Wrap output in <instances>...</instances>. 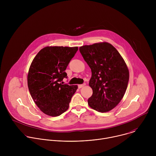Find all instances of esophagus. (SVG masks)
<instances>
[{"mask_svg": "<svg viewBox=\"0 0 156 156\" xmlns=\"http://www.w3.org/2000/svg\"><path fill=\"white\" fill-rule=\"evenodd\" d=\"M86 85V84L85 83H84V84H78V88L79 89H80V88H81V87H84V86Z\"/></svg>", "mask_w": 156, "mask_h": 156, "instance_id": "obj_1", "label": "esophagus"}]
</instances>
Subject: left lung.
<instances>
[{
  "label": "left lung",
  "instance_id": "obj_1",
  "mask_svg": "<svg viewBox=\"0 0 156 156\" xmlns=\"http://www.w3.org/2000/svg\"><path fill=\"white\" fill-rule=\"evenodd\" d=\"M79 49L92 72L89 85L93 95L87 100L89 106L99 112H108L119 104L126 90L129 80L126 64L118 51L106 42Z\"/></svg>",
  "mask_w": 156,
  "mask_h": 156
}]
</instances>
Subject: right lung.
Here are the masks:
<instances>
[{"label": "right lung", "mask_w": 156, "mask_h": 156, "mask_svg": "<svg viewBox=\"0 0 156 156\" xmlns=\"http://www.w3.org/2000/svg\"><path fill=\"white\" fill-rule=\"evenodd\" d=\"M78 47L48 46L34 58L28 74L30 94L45 114L57 117L65 112L78 89L77 85L63 84L67 78L65 70L77 52Z\"/></svg>", "instance_id": "add662e5"}]
</instances>
